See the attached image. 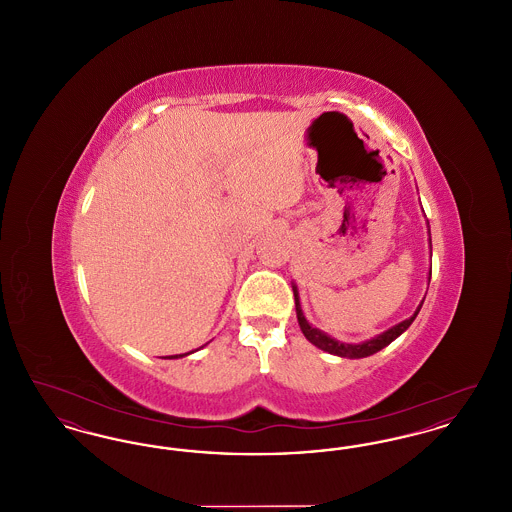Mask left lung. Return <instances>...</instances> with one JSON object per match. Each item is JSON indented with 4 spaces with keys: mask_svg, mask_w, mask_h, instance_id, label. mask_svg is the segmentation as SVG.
Listing matches in <instances>:
<instances>
[{
    "mask_svg": "<svg viewBox=\"0 0 512 512\" xmlns=\"http://www.w3.org/2000/svg\"><path fill=\"white\" fill-rule=\"evenodd\" d=\"M428 232H430V228H428ZM430 253H432V240H430ZM430 278H432V267L428 270V284H430ZM292 288L293 297H295V315H297V322H299V328H301L303 336L311 341L313 345H317L318 349H322V351H326V353H330V355L345 357V359H363V357H370V355L378 353L380 349L388 347L391 341L397 340V338L413 324L414 318L420 313L422 303H424V299H422L420 305L416 307L413 317H409L407 320H403V322L391 326L386 332H382V334H378V336H374V338H370V340L361 341V343H343V341L328 336L326 332L318 330L317 326L309 324V320L305 318L303 311H301L299 290H297L295 284H292Z\"/></svg>",
    "mask_w": 512,
    "mask_h": 512,
    "instance_id": "1",
    "label": "left lung"
}]
</instances>
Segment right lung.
<instances>
[{"mask_svg":"<svg viewBox=\"0 0 512 512\" xmlns=\"http://www.w3.org/2000/svg\"><path fill=\"white\" fill-rule=\"evenodd\" d=\"M203 347V345H201ZM199 347V349H201ZM197 351V349H195ZM195 351H190V353H182V355H169V357H163V359H180V357H186V355H192V353H195Z\"/></svg>","mask_w":512,"mask_h":512,"instance_id":"right-lung-1","label":"right lung"}]
</instances>
